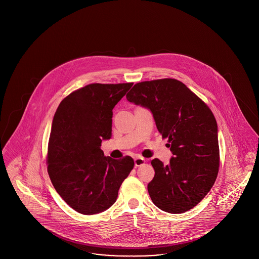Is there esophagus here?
<instances>
[{
	"label": "esophagus",
	"instance_id": "esophagus-1",
	"mask_svg": "<svg viewBox=\"0 0 259 259\" xmlns=\"http://www.w3.org/2000/svg\"><path fill=\"white\" fill-rule=\"evenodd\" d=\"M134 163H135L136 167H138V166H141V165L145 164L146 163V159L142 158V157H137V158L134 159Z\"/></svg>",
	"mask_w": 259,
	"mask_h": 259
}]
</instances>
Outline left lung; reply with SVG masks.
<instances>
[{"mask_svg": "<svg viewBox=\"0 0 259 259\" xmlns=\"http://www.w3.org/2000/svg\"><path fill=\"white\" fill-rule=\"evenodd\" d=\"M126 98L149 110L157 130L171 143L170 164L151 161L155 175L148 190L152 202L170 213L192 209L208 194L219 172L218 124L212 112L172 78L139 82Z\"/></svg>", "mask_w": 259, "mask_h": 259, "instance_id": "obj_1", "label": "left lung"}]
</instances>
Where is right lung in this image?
<instances>
[{"label": "right lung", "instance_id": "1", "mask_svg": "<svg viewBox=\"0 0 259 259\" xmlns=\"http://www.w3.org/2000/svg\"><path fill=\"white\" fill-rule=\"evenodd\" d=\"M133 83H92L62 100L54 114L48 172L57 193L74 210L96 214L111 207L134 160L105 156L101 143L111 138L112 110Z\"/></svg>", "mask_w": 259, "mask_h": 259}]
</instances>
